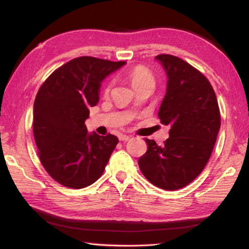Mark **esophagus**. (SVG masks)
Masks as SVG:
<instances>
[{"label":"esophagus","mask_w":249,"mask_h":249,"mask_svg":"<svg viewBox=\"0 0 249 249\" xmlns=\"http://www.w3.org/2000/svg\"><path fill=\"white\" fill-rule=\"evenodd\" d=\"M119 139H120V141H128L130 139V137L127 135L121 134V135H119Z\"/></svg>","instance_id":"obj_1"}]
</instances>
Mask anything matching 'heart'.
Listing matches in <instances>:
<instances>
[{
  "instance_id": "heart-1",
  "label": "heart",
  "mask_w": 249,
  "mask_h": 249,
  "mask_svg": "<svg viewBox=\"0 0 249 249\" xmlns=\"http://www.w3.org/2000/svg\"><path fill=\"white\" fill-rule=\"evenodd\" d=\"M128 79L130 81V84L133 86L135 89L140 88L141 86H143L145 83L154 84V76L152 75V72L149 70H146V68L143 66L134 67L133 70L128 72ZM110 88L111 86L108 84V86L105 88L104 93L108 94L110 91Z\"/></svg>"
}]
</instances>
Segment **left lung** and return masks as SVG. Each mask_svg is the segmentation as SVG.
I'll use <instances>...</instances> for the list:
<instances>
[{
    "label": "left lung",
    "mask_w": 249,
    "mask_h": 249,
    "mask_svg": "<svg viewBox=\"0 0 249 249\" xmlns=\"http://www.w3.org/2000/svg\"><path fill=\"white\" fill-rule=\"evenodd\" d=\"M155 60L168 79L158 116L170 130L161 146L145 139L147 151L138 163L153 185L177 190L193 182L208 163L220 128V113L214 89L199 71L170 54Z\"/></svg>",
    "instance_id": "8db88e82"
}]
</instances>
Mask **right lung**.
<instances>
[{
  "mask_svg": "<svg viewBox=\"0 0 249 249\" xmlns=\"http://www.w3.org/2000/svg\"><path fill=\"white\" fill-rule=\"evenodd\" d=\"M126 62L76 57L57 68L40 87L33 110L38 156L57 183L80 189L102 176L118 137L89 133V107L99 102L102 82Z\"/></svg>",
  "mask_w": 249,
  "mask_h": 249,
  "instance_id": "1",
  "label": "right lung"
}]
</instances>
